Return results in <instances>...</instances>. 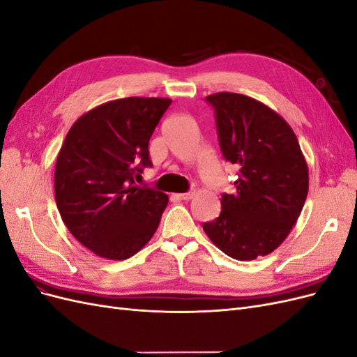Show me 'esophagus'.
Wrapping results in <instances>:
<instances>
[{
	"label": "esophagus",
	"instance_id": "esophagus-1",
	"mask_svg": "<svg viewBox=\"0 0 357 357\" xmlns=\"http://www.w3.org/2000/svg\"><path fill=\"white\" fill-rule=\"evenodd\" d=\"M193 195H195V192H186V193H180V199H183V201H189Z\"/></svg>",
	"mask_w": 357,
	"mask_h": 357
}]
</instances>
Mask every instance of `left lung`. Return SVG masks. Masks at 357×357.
<instances>
[{"label":"left lung","mask_w":357,"mask_h":357,"mask_svg":"<svg viewBox=\"0 0 357 357\" xmlns=\"http://www.w3.org/2000/svg\"><path fill=\"white\" fill-rule=\"evenodd\" d=\"M226 160L240 167L235 192L223 193L218 219L202 228L236 261L266 256L294 228L308 193V165L294 129L250 96L208 95Z\"/></svg>","instance_id":"obj_1"}]
</instances>
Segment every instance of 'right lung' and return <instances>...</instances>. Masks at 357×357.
<instances>
[{"instance_id":"right-lung-1","label":"right lung","mask_w":357,"mask_h":357,"mask_svg":"<svg viewBox=\"0 0 357 357\" xmlns=\"http://www.w3.org/2000/svg\"><path fill=\"white\" fill-rule=\"evenodd\" d=\"M169 98L104 102L80 116L63 139L55 165L61 218L92 253L123 261L152 240L168 197L134 178L152 167L149 139Z\"/></svg>"}]
</instances>
